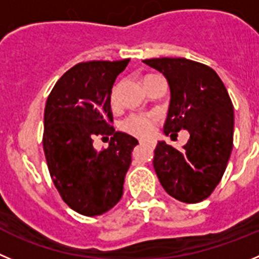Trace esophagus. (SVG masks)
Segmentation results:
<instances>
[{
  "instance_id": "esophagus-1",
  "label": "esophagus",
  "mask_w": 259,
  "mask_h": 259,
  "mask_svg": "<svg viewBox=\"0 0 259 259\" xmlns=\"http://www.w3.org/2000/svg\"><path fill=\"white\" fill-rule=\"evenodd\" d=\"M139 143H141V146H151V147H155V143H148V142H144V141H141L139 142Z\"/></svg>"
}]
</instances>
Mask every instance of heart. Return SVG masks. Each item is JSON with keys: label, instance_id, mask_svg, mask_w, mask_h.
<instances>
[{"label": "heart", "instance_id": "b5f03b06", "mask_svg": "<svg viewBox=\"0 0 259 259\" xmlns=\"http://www.w3.org/2000/svg\"><path fill=\"white\" fill-rule=\"evenodd\" d=\"M117 98V86L111 93V102L115 103ZM122 129L139 138H150L155 133V120L147 115H132L122 122Z\"/></svg>", "mask_w": 259, "mask_h": 259}]
</instances>
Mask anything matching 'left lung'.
Returning a JSON list of instances; mask_svg holds the SVG:
<instances>
[{
	"instance_id": "8db88e82",
	"label": "left lung",
	"mask_w": 259,
	"mask_h": 259,
	"mask_svg": "<svg viewBox=\"0 0 259 259\" xmlns=\"http://www.w3.org/2000/svg\"><path fill=\"white\" fill-rule=\"evenodd\" d=\"M143 63L161 72L169 83L164 134L190 133L181 151L158 142L153 157L155 171L170 196L196 204L210 196L231 156L232 102L220 76L205 64L185 58H156Z\"/></svg>"
}]
</instances>
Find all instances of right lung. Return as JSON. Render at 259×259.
<instances>
[{"label":"right lung","mask_w":259,"mask_h":259,"mask_svg":"<svg viewBox=\"0 0 259 259\" xmlns=\"http://www.w3.org/2000/svg\"><path fill=\"white\" fill-rule=\"evenodd\" d=\"M129 60L78 63L46 101L42 144L49 171L64 202L82 215H101L120 201L138 144L112 126V86ZM95 136H111L109 148L95 150Z\"/></svg>","instance_id":"right-lung-1"}]
</instances>
